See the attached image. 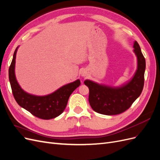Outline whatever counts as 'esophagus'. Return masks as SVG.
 Wrapping results in <instances>:
<instances>
[{"label": "esophagus", "mask_w": 160, "mask_h": 160, "mask_svg": "<svg viewBox=\"0 0 160 160\" xmlns=\"http://www.w3.org/2000/svg\"><path fill=\"white\" fill-rule=\"evenodd\" d=\"M87 72H85V71H82V72H81V76L82 77H86L87 76Z\"/></svg>", "instance_id": "1"}]
</instances>
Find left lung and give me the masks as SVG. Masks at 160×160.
<instances>
[{"instance_id":"1","label":"left lung","mask_w":160,"mask_h":160,"mask_svg":"<svg viewBox=\"0 0 160 160\" xmlns=\"http://www.w3.org/2000/svg\"><path fill=\"white\" fill-rule=\"evenodd\" d=\"M133 48L137 57V69L132 78L126 83L119 87H112L88 79L84 81L89 89V104L95 112L107 115L122 113L141 95L144 84L146 59L137 41H134Z\"/></svg>"}]
</instances>
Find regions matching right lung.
Returning <instances> with one entry per match:
<instances>
[{
    "instance_id": "obj_1",
    "label": "right lung",
    "mask_w": 160,
    "mask_h": 160,
    "mask_svg": "<svg viewBox=\"0 0 160 160\" xmlns=\"http://www.w3.org/2000/svg\"><path fill=\"white\" fill-rule=\"evenodd\" d=\"M18 48V47L14 51L8 69L9 81L17 103L38 118L51 119L57 117L63 112L71 94L80 85V80L77 79L62 86L53 93L47 95L38 96L27 93L21 88L15 76L14 69Z\"/></svg>"
}]
</instances>
